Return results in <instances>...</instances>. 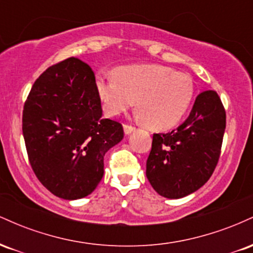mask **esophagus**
Segmentation results:
<instances>
[{
    "instance_id": "1",
    "label": "esophagus",
    "mask_w": 253,
    "mask_h": 253,
    "mask_svg": "<svg viewBox=\"0 0 253 253\" xmlns=\"http://www.w3.org/2000/svg\"><path fill=\"white\" fill-rule=\"evenodd\" d=\"M124 130H125V134H130V133H132V132H134L135 127H133L132 125L125 124L124 125Z\"/></svg>"
}]
</instances>
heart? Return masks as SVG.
<instances>
[{"label": "heart", "instance_id": "1", "mask_svg": "<svg viewBox=\"0 0 253 253\" xmlns=\"http://www.w3.org/2000/svg\"><path fill=\"white\" fill-rule=\"evenodd\" d=\"M113 75L96 77L97 94L110 117L132 108L138 100L140 120L153 129H168L184 118L194 98L189 76L159 64L118 68Z\"/></svg>", "mask_w": 253, "mask_h": 253}]
</instances>
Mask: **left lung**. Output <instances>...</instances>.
<instances>
[{
	"label": "left lung",
	"mask_w": 253,
	"mask_h": 253,
	"mask_svg": "<svg viewBox=\"0 0 253 253\" xmlns=\"http://www.w3.org/2000/svg\"><path fill=\"white\" fill-rule=\"evenodd\" d=\"M226 128L219 95H197L189 117L169 133L153 134L146 177L159 195L181 199L202 187L214 172Z\"/></svg>",
	"instance_id": "8db88e82"
}]
</instances>
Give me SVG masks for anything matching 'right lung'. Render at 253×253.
Returning <instances> with one entry per match:
<instances>
[{
    "label": "right lung",
    "instance_id": "add662e5",
    "mask_svg": "<svg viewBox=\"0 0 253 253\" xmlns=\"http://www.w3.org/2000/svg\"><path fill=\"white\" fill-rule=\"evenodd\" d=\"M22 133L38 179L64 200L95 190L104 155L124 138L123 125L102 118L94 71L75 57L50 66L34 82L24 106Z\"/></svg>",
    "mask_w": 253,
    "mask_h": 253
}]
</instances>
